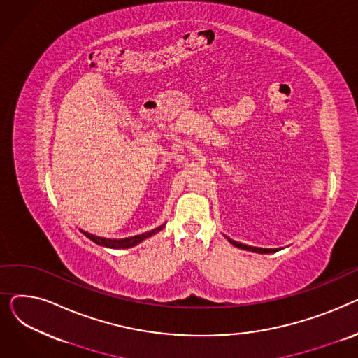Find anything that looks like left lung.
Wrapping results in <instances>:
<instances>
[{
    "label": "left lung",
    "mask_w": 358,
    "mask_h": 358,
    "mask_svg": "<svg viewBox=\"0 0 358 358\" xmlns=\"http://www.w3.org/2000/svg\"><path fill=\"white\" fill-rule=\"evenodd\" d=\"M227 238L234 247H236V248H239V250H245V251H251V252H257V254H271V252H277L278 250L277 248H257V247H250V245H245V243H239V242H236V241H234V239H231V238H228V236H224Z\"/></svg>",
    "instance_id": "1"
}]
</instances>
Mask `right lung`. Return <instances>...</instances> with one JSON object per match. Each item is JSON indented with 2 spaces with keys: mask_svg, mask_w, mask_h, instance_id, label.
<instances>
[{
  "mask_svg": "<svg viewBox=\"0 0 358 358\" xmlns=\"http://www.w3.org/2000/svg\"><path fill=\"white\" fill-rule=\"evenodd\" d=\"M165 228V223L161 224V227L149 231V232H145L142 235H136V236H130V238H122V239H106V238H100V236H96L92 234H88V232H84L81 231L87 238H90L92 242H96L97 245H101V247H106V248H111V250H127V248H131V247H136L138 243H141L142 241L150 238L152 235L158 234L159 231H162Z\"/></svg>",
  "mask_w": 358,
  "mask_h": 358,
  "instance_id": "add662e5",
  "label": "right lung"
}]
</instances>
